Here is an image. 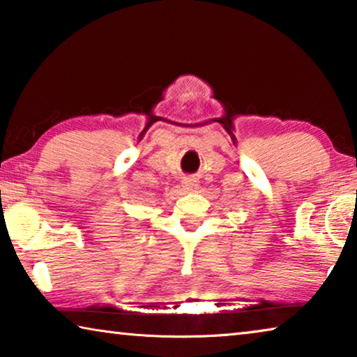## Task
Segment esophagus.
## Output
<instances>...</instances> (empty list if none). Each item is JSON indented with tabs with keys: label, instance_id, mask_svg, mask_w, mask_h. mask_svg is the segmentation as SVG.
I'll use <instances>...</instances> for the list:
<instances>
[{
	"label": "esophagus",
	"instance_id": "esophagus-1",
	"mask_svg": "<svg viewBox=\"0 0 357 357\" xmlns=\"http://www.w3.org/2000/svg\"><path fill=\"white\" fill-rule=\"evenodd\" d=\"M183 187L185 190H195L197 187H198V181H197V178H193V176H185L184 179H183Z\"/></svg>",
	"mask_w": 357,
	"mask_h": 357
}]
</instances>
